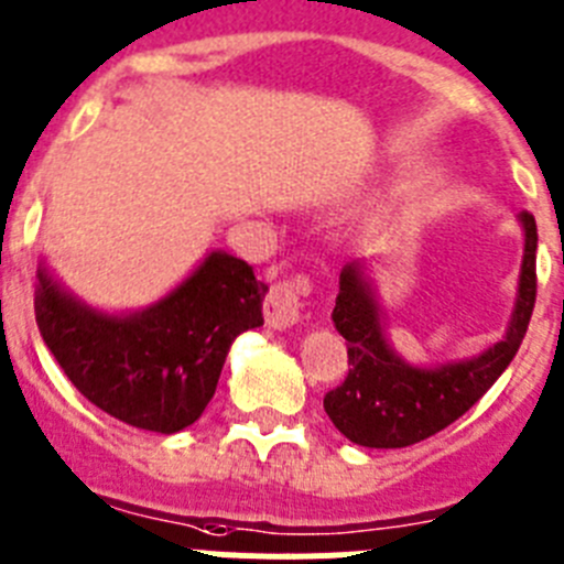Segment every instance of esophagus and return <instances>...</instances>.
I'll list each match as a JSON object with an SVG mask.
<instances>
[{"label": "esophagus", "mask_w": 564, "mask_h": 564, "mask_svg": "<svg viewBox=\"0 0 564 564\" xmlns=\"http://www.w3.org/2000/svg\"><path fill=\"white\" fill-rule=\"evenodd\" d=\"M313 282L310 279H279L268 291L262 302L265 324L271 329H291L299 322V310H302V296L310 293Z\"/></svg>", "instance_id": "esophagus-1"}]
</instances>
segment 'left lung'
<instances>
[{
    "label": "left lung",
    "instance_id": "8db88e82",
    "mask_svg": "<svg viewBox=\"0 0 564 564\" xmlns=\"http://www.w3.org/2000/svg\"><path fill=\"white\" fill-rule=\"evenodd\" d=\"M525 231L523 265L514 313L503 340L478 358L458 364L411 366L394 355L383 335L380 307L358 262L340 271L333 322L346 338L349 375L327 391L324 411L349 442L360 447H408L464 416L506 371L529 329L536 299V224L531 212L520 215Z\"/></svg>",
    "mask_w": 564,
    "mask_h": 564
}]
</instances>
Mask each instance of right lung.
I'll return each mask as SVG.
<instances>
[{"label":"right lung","mask_w":564,"mask_h":564,"mask_svg":"<svg viewBox=\"0 0 564 564\" xmlns=\"http://www.w3.org/2000/svg\"><path fill=\"white\" fill-rule=\"evenodd\" d=\"M265 291L248 262L212 251L153 307L106 316L39 268L35 324L72 386L100 411L142 431L178 433L209 405L231 340L262 324Z\"/></svg>","instance_id":"1"}]
</instances>
